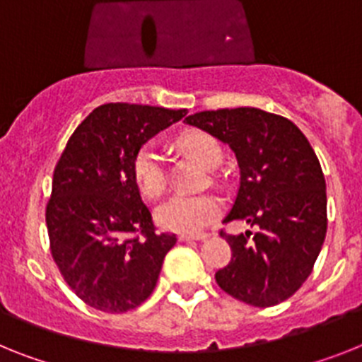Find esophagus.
<instances>
[{"instance_id":"1","label":"esophagus","mask_w":362,"mask_h":362,"mask_svg":"<svg viewBox=\"0 0 362 362\" xmlns=\"http://www.w3.org/2000/svg\"><path fill=\"white\" fill-rule=\"evenodd\" d=\"M180 241H204V239H208V233H193V235H189V233H182Z\"/></svg>"}]
</instances>
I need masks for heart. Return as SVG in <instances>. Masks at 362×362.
Wrapping results in <instances>:
<instances>
[{
  "mask_svg": "<svg viewBox=\"0 0 362 362\" xmlns=\"http://www.w3.org/2000/svg\"><path fill=\"white\" fill-rule=\"evenodd\" d=\"M176 147L189 154L204 167H215L223 158V148L211 134L199 129H187L178 134ZM132 173L141 195L158 200L167 189V175L162 156L151 144L139 147L132 162ZM223 211L221 200L214 195H176L160 206L156 218L160 226L176 233H193L204 230Z\"/></svg>",
  "mask_w": 362,
  "mask_h": 362,
  "instance_id": "heart-1",
  "label": "heart"
}]
</instances>
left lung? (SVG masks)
<instances>
[{"instance_id": "1", "label": "left lung", "mask_w": 362, "mask_h": 362, "mask_svg": "<svg viewBox=\"0 0 362 362\" xmlns=\"http://www.w3.org/2000/svg\"><path fill=\"white\" fill-rule=\"evenodd\" d=\"M230 145L241 178L224 223L257 226L241 235H221L232 259L215 272L218 287L254 308L291 298L313 272L327 230L326 180L302 130L259 108H221L186 117Z\"/></svg>"}]
</instances>
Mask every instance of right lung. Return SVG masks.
Segmentation results:
<instances>
[{
  "instance_id": "obj_1",
  "label": "right lung",
  "mask_w": 362,
  "mask_h": 362,
  "mask_svg": "<svg viewBox=\"0 0 362 362\" xmlns=\"http://www.w3.org/2000/svg\"><path fill=\"white\" fill-rule=\"evenodd\" d=\"M186 108L108 103L78 124L53 171L45 223L54 263L90 308L127 313L151 296L175 233H156L132 162Z\"/></svg>"
}]
</instances>
